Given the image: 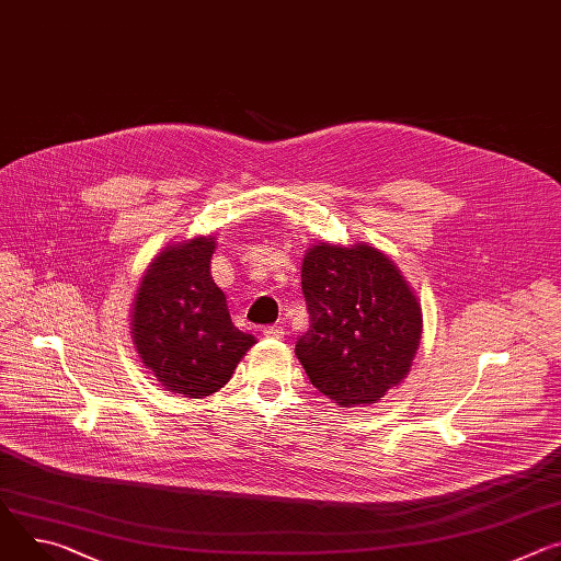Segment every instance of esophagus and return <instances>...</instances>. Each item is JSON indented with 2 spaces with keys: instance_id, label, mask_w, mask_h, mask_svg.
I'll return each instance as SVG.
<instances>
[{
  "instance_id": "34e87169",
  "label": "esophagus",
  "mask_w": 561,
  "mask_h": 561,
  "mask_svg": "<svg viewBox=\"0 0 561 561\" xmlns=\"http://www.w3.org/2000/svg\"><path fill=\"white\" fill-rule=\"evenodd\" d=\"M264 335H266V337H275V340H279V337H284V327H277V324L266 327V329H264Z\"/></svg>"
}]
</instances>
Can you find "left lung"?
Returning a JSON list of instances; mask_svg holds the SVG:
<instances>
[{
  "mask_svg": "<svg viewBox=\"0 0 561 561\" xmlns=\"http://www.w3.org/2000/svg\"><path fill=\"white\" fill-rule=\"evenodd\" d=\"M301 293L309 331L295 355L320 393L363 407L407 376L421 340V304L380 250L367 243L309 248Z\"/></svg>",
  "mask_w": 561,
  "mask_h": 561,
  "instance_id": "obj_1",
  "label": "left lung"
}]
</instances>
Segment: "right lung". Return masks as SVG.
Instances as JSON below:
<instances>
[{
	"instance_id": "right-lung-1",
	"label": "right lung",
	"mask_w": 561,
	"mask_h": 561,
	"mask_svg": "<svg viewBox=\"0 0 561 561\" xmlns=\"http://www.w3.org/2000/svg\"><path fill=\"white\" fill-rule=\"evenodd\" d=\"M213 237L170 245L151 262L136 293L131 333L140 360L159 382L187 398L219 391L254 337L239 331L210 275Z\"/></svg>"
}]
</instances>
